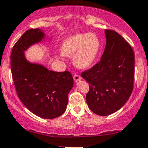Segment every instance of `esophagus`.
Here are the masks:
<instances>
[{
  "mask_svg": "<svg viewBox=\"0 0 148 148\" xmlns=\"http://www.w3.org/2000/svg\"><path fill=\"white\" fill-rule=\"evenodd\" d=\"M73 79L75 82H77L78 81H79L80 79H82V77L80 75H79L75 74L73 75Z\"/></svg>",
  "mask_w": 148,
  "mask_h": 148,
  "instance_id": "1",
  "label": "esophagus"
}]
</instances>
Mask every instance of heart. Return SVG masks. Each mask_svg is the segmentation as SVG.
Here are the masks:
<instances>
[{"label": "heart", "mask_w": 148, "mask_h": 148, "mask_svg": "<svg viewBox=\"0 0 148 148\" xmlns=\"http://www.w3.org/2000/svg\"><path fill=\"white\" fill-rule=\"evenodd\" d=\"M100 48V41L94 33L77 34L62 43L61 53L66 57L73 56V62L79 69H86L94 62Z\"/></svg>", "instance_id": "1"}]
</instances>
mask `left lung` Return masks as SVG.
Returning <instances> with one entry per match:
<instances>
[{
	"instance_id": "left-lung-1",
	"label": "left lung",
	"mask_w": 148,
	"mask_h": 148,
	"mask_svg": "<svg viewBox=\"0 0 148 148\" xmlns=\"http://www.w3.org/2000/svg\"><path fill=\"white\" fill-rule=\"evenodd\" d=\"M106 46L101 60L81 74L89 83L86 103L94 114L108 116L117 112L134 88V53L119 33L105 29Z\"/></svg>"
}]
</instances>
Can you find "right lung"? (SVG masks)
<instances>
[{"mask_svg": "<svg viewBox=\"0 0 148 148\" xmlns=\"http://www.w3.org/2000/svg\"><path fill=\"white\" fill-rule=\"evenodd\" d=\"M46 37L39 28L26 31L12 48L11 71L17 95L26 108L40 118L53 119L65 112L73 79L69 71L55 72L26 59L25 51Z\"/></svg>", "mask_w": 148, "mask_h": 148, "instance_id": "obj_1", "label": "right lung"}]
</instances>
